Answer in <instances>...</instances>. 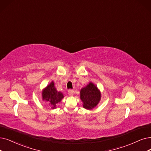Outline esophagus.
I'll list each match as a JSON object with an SVG mask.
<instances>
[{"mask_svg":"<svg viewBox=\"0 0 151 151\" xmlns=\"http://www.w3.org/2000/svg\"><path fill=\"white\" fill-rule=\"evenodd\" d=\"M68 94L69 96H73L74 95V90H71V89H69L68 90Z\"/></svg>","mask_w":151,"mask_h":151,"instance_id":"34e87169","label":"esophagus"}]
</instances>
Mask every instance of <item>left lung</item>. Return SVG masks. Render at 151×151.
I'll return each instance as SVG.
<instances>
[{"label": "left lung", "mask_w": 151, "mask_h": 151, "mask_svg": "<svg viewBox=\"0 0 151 151\" xmlns=\"http://www.w3.org/2000/svg\"><path fill=\"white\" fill-rule=\"evenodd\" d=\"M101 97L100 90L92 82L82 88L80 91V99L83 102V107L88 110H92L97 106Z\"/></svg>", "instance_id": "8db88e82"}]
</instances>
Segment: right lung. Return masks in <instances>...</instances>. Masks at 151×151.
Masks as SVG:
<instances>
[{"mask_svg": "<svg viewBox=\"0 0 151 151\" xmlns=\"http://www.w3.org/2000/svg\"><path fill=\"white\" fill-rule=\"evenodd\" d=\"M42 100L47 102L52 109L56 108V105L61 102L64 96L61 92H58L55 86V82L52 81L43 89L41 93Z\"/></svg>", "mask_w": 151, "mask_h": 151, "instance_id": "right-lung-1", "label": "right lung"}]
</instances>
